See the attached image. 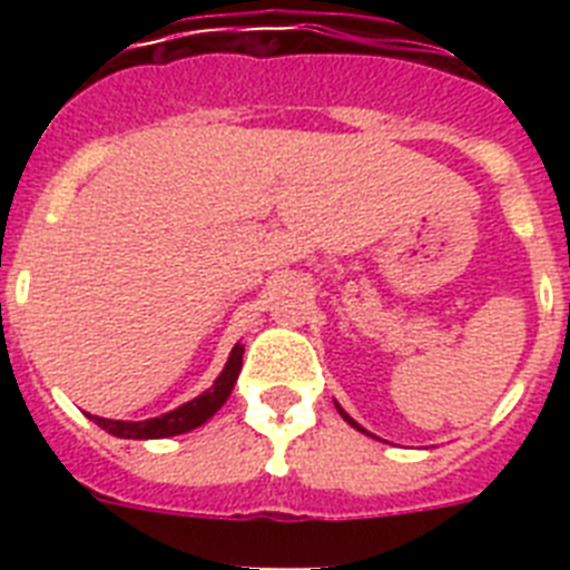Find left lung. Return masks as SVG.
<instances>
[{
	"label": "left lung",
	"mask_w": 570,
	"mask_h": 570,
	"mask_svg": "<svg viewBox=\"0 0 570 570\" xmlns=\"http://www.w3.org/2000/svg\"><path fill=\"white\" fill-rule=\"evenodd\" d=\"M336 411H340V416H342V420H345V422H347V425H354V428H356V431H362V428H360V425H356V422H354V420H351V416H347V414H345V411H342V407H340V405H336Z\"/></svg>",
	"instance_id": "obj_1"
}]
</instances>
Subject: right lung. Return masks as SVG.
I'll return each mask as SVG.
<instances>
[{
    "instance_id": "right-lung-1",
    "label": "right lung",
    "mask_w": 570,
    "mask_h": 570,
    "mask_svg": "<svg viewBox=\"0 0 570 570\" xmlns=\"http://www.w3.org/2000/svg\"><path fill=\"white\" fill-rule=\"evenodd\" d=\"M242 354H245V345L236 342L228 362H225L223 374L216 376L214 385H210L205 394L196 396V400L176 407V411H168V414L154 416V420H142V422L105 420V416H90V420L97 422L99 428H105L108 434L119 436V440H165V436H176V434H185V431H194V428L205 425V422H208L230 396L236 376H239L242 371Z\"/></svg>"
}]
</instances>
